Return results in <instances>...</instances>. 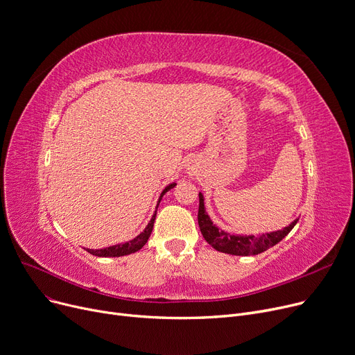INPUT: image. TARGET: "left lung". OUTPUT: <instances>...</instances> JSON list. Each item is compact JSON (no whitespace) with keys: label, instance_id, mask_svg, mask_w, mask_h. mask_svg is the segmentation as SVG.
<instances>
[{"label":"left lung","instance_id":"8db88e82","mask_svg":"<svg viewBox=\"0 0 355 355\" xmlns=\"http://www.w3.org/2000/svg\"><path fill=\"white\" fill-rule=\"evenodd\" d=\"M200 206H198V226L201 230L202 237L206 239L207 243L218 252L234 254V256H253L259 254L269 248L277 245L297 223L296 218L289 226L284 227L282 230L270 232L262 236H253V234H233L218 229L211 221L210 216L204 207V196L198 193Z\"/></svg>","mask_w":355,"mask_h":355}]
</instances>
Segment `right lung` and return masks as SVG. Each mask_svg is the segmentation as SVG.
<instances>
[{"mask_svg":"<svg viewBox=\"0 0 355 355\" xmlns=\"http://www.w3.org/2000/svg\"><path fill=\"white\" fill-rule=\"evenodd\" d=\"M175 185H177V182H171V184H168L166 187L162 190V193H161V196H159V198H158V202H157V207H155V209H158V206H159V202H161L164 194H165L166 191H170L171 189H174ZM155 216H157V210H155V213L153 214L151 220H149L148 226L144 229V232L139 233L135 239L126 241V243H119V245L109 246V248H105V249H96V250H95V249H86V250H87L90 254H95V256H98V257H119V256H126V254H130V253H135V252L141 250V249L145 246V243L148 241L149 236H151L153 227H154V221H155Z\"/></svg>","mask_w":355,"mask_h":355,"instance_id":"right-lung-1","label":"right lung"}]
</instances>
